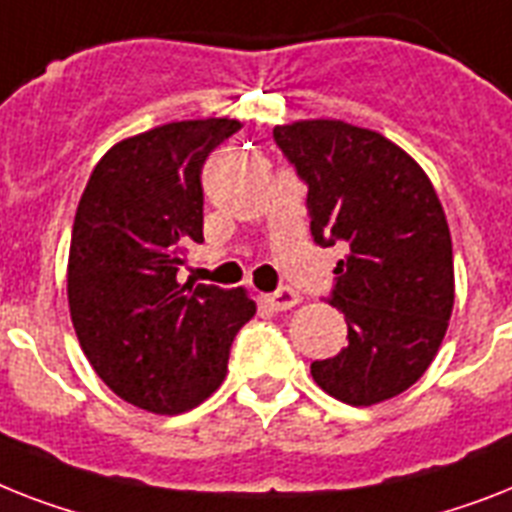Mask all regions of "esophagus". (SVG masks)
I'll return each mask as SVG.
<instances>
[{
  "mask_svg": "<svg viewBox=\"0 0 512 512\" xmlns=\"http://www.w3.org/2000/svg\"><path fill=\"white\" fill-rule=\"evenodd\" d=\"M263 299L270 310H292L294 305H299V294L294 289H289V286H284V289H278L273 294H265Z\"/></svg>",
  "mask_w": 512,
  "mask_h": 512,
  "instance_id": "1",
  "label": "esophagus"
}]
</instances>
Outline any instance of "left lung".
I'll list each match as a JSON object with an SVG mask.
<instances>
[{"instance_id":"8db88e82","label":"left lung","mask_w":512,"mask_h":512,"mask_svg":"<svg viewBox=\"0 0 512 512\" xmlns=\"http://www.w3.org/2000/svg\"><path fill=\"white\" fill-rule=\"evenodd\" d=\"M273 139L307 184L310 231L344 244L331 305L350 344L310 365L339 402L368 407L418 381L455 305L450 226L429 176L394 141L344 120H297Z\"/></svg>"}]
</instances>
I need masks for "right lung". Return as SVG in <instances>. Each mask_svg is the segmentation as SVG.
<instances>
[{
  "label": "right lung",
  "instance_id": "right-lung-1",
  "mask_svg": "<svg viewBox=\"0 0 512 512\" xmlns=\"http://www.w3.org/2000/svg\"><path fill=\"white\" fill-rule=\"evenodd\" d=\"M239 120L165 123L118 141L91 170L68 257V305L83 355L120 400L186 413L223 384L239 328L255 315L244 289L178 284L202 242V165Z\"/></svg>",
  "mask_w": 512,
  "mask_h": 512
}]
</instances>
